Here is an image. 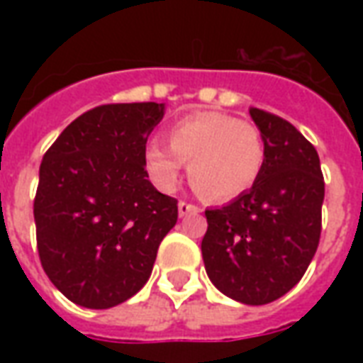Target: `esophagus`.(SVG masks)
<instances>
[{"instance_id":"obj_1","label":"esophagus","mask_w":363,"mask_h":363,"mask_svg":"<svg viewBox=\"0 0 363 363\" xmlns=\"http://www.w3.org/2000/svg\"><path fill=\"white\" fill-rule=\"evenodd\" d=\"M200 212V208L194 204H189V202H184V200H181L179 202V216L181 218H184V216H192V213H198Z\"/></svg>"}]
</instances>
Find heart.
I'll return each mask as SVG.
<instances>
[{
  "mask_svg": "<svg viewBox=\"0 0 363 363\" xmlns=\"http://www.w3.org/2000/svg\"><path fill=\"white\" fill-rule=\"evenodd\" d=\"M167 142L145 147V169L159 189L173 190L184 163L200 196L225 202L249 192L262 174L267 143L257 124L204 111L174 120Z\"/></svg>",
  "mask_w": 363,
  "mask_h": 363,
  "instance_id": "heart-1",
  "label": "heart"
}]
</instances>
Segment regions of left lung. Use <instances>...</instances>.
I'll return each mask as SVG.
<instances>
[{
  "label": "left lung",
  "instance_id": "1",
  "mask_svg": "<svg viewBox=\"0 0 363 363\" xmlns=\"http://www.w3.org/2000/svg\"><path fill=\"white\" fill-rule=\"evenodd\" d=\"M251 116L267 143L264 169L249 192L206 210L202 257L221 294L264 305L288 294L317 252L325 179L317 150L294 124L260 108Z\"/></svg>",
  "mask_w": 363,
  "mask_h": 363
}]
</instances>
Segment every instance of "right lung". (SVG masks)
I'll return each instance as SVG.
<instances>
[{
    "label": "right lung",
    "mask_w": 363,
    "mask_h": 363,
    "mask_svg": "<svg viewBox=\"0 0 363 363\" xmlns=\"http://www.w3.org/2000/svg\"><path fill=\"white\" fill-rule=\"evenodd\" d=\"M163 103L101 104L83 112L44 153L35 196L36 247L64 296L108 309L150 280L179 218L145 171V143Z\"/></svg>",
    "instance_id": "obj_1"
}]
</instances>
